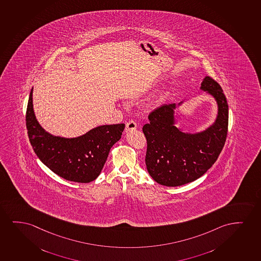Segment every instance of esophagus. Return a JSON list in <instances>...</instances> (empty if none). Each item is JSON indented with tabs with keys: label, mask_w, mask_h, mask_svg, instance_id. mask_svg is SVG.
Instances as JSON below:
<instances>
[{
	"label": "esophagus",
	"mask_w": 261,
	"mask_h": 261,
	"mask_svg": "<svg viewBox=\"0 0 261 261\" xmlns=\"http://www.w3.org/2000/svg\"><path fill=\"white\" fill-rule=\"evenodd\" d=\"M136 127H137L136 122L134 121L133 119H131V120H129V121L125 124V132L132 131V130H136Z\"/></svg>",
	"instance_id": "34e87169"
}]
</instances>
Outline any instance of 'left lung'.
I'll list each match as a JSON object with an SVG mask.
<instances>
[{"instance_id": "1", "label": "left lung", "mask_w": 261, "mask_h": 261, "mask_svg": "<svg viewBox=\"0 0 261 261\" xmlns=\"http://www.w3.org/2000/svg\"><path fill=\"white\" fill-rule=\"evenodd\" d=\"M201 89L214 96L219 112L216 121L203 132L185 134L174 124V103L163 105L149 113L142 126L147 140L145 163L149 175L167 187L180 186L198 179L216 162L227 139L228 105L220 84L209 76Z\"/></svg>"}]
</instances>
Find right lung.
I'll list each match as a JSON object with an SVG mask.
<instances>
[{
  "label": "right lung",
  "mask_w": 261,
  "mask_h": 261,
  "mask_svg": "<svg viewBox=\"0 0 261 261\" xmlns=\"http://www.w3.org/2000/svg\"><path fill=\"white\" fill-rule=\"evenodd\" d=\"M25 124L34 152L41 162L59 176L75 182L96 179L112 145L121 138L125 124L105 125L77 138H63L46 132L33 109V88L28 100Z\"/></svg>",
  "instance_id": "add662e5"
}]
</instances>
